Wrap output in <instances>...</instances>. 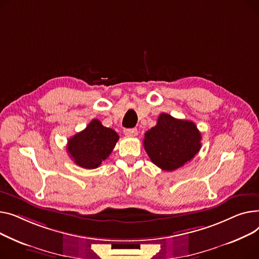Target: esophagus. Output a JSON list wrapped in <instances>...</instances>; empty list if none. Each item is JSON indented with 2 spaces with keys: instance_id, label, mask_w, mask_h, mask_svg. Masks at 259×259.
I'll list each match as a JSON object with an SVG mask.
<instances>
[{
  "instance_id": "obj_1",
  "label": "esophagus",
  "mask_w": 259,
  "mask_h": 259,
  "mask_svg": "<svg viewBox=\"0 0 259 259\" xmlns=\"http://www.w3.org/2000/svg\"><path fill=\"white\" fill-rule=\"evenodd\" d=\"M124 135L128 137H136L138 135V131H137V128H126L124 130Z\"/></svg>"
}]
</instances>
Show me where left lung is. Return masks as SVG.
Returning <instances> with one entry per match:
<instances>
[{"label": "left lung", "mask_w": 259, "mask_h": 259, "mask_svg": "<svg viewBox=\"0 0 259 259\" xmlns=\"http://www.w3.org/2000/svg\"><path fill=\"white\" fill-rule=\"evenodd\" d=\"M201 140V133L192 121L162 113L157 124L145 133L143 144L151 162L163 170L172 171L199 153Z\"/></svg>", "instance_id": "left-lung-1"}]
</instances>
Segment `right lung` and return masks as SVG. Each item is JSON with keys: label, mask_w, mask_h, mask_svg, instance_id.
<instances>
[{"label": "right lung", "mask_w": 259, "mask_h": 259, "mask_svg": "<svg viewBox=\"0 0 259 259\" xmlns=\"http://www.w3.org/2000/svg\"><path fill=\"white\" fill-rule=\"evenodd\" d=\"M119 139L118 134L93 119L88 126L68 140V153L82 168L94 169L109 158Z\"/></svg>", "instance_id": "right-lung-1"}]
</instances>
